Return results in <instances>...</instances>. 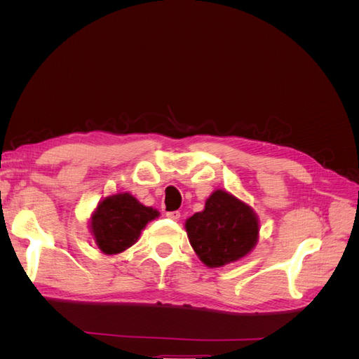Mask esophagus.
I'll return each mask as SVG.
<instances>
[{"label": "esophagus", "instance_id": "esophagus-1", "mask_svg": "<svg viewBox=\"0 0 359 359\" xmlns=\"http://www.w3.org/2000/svg\"><path fill=\"white\" fill-rule=\"evenodd\" d=\"M166 217L170 220H178L181 217V212L180 211H169V212H166Z\"/></svg>", "mask_w": 359, "mask_h": 359}]
</instances>
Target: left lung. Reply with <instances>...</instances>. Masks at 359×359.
Listing matches in <instances>:
<instances>
[{"instance_id": "8db88e82", "label": "left lung", "mask_w": 359, "mask_h": 359, "mask_svg": "<svg viewBox=\"0 0 359 359\" xmlns=\"http://www.w3.org/2000/svg\"><path fill=\"white\" fill-rule=\"evenodd\" d=\"M191 247L208 266H223L241 259L257 241L256 215L232 194L217 190L205 210L186 222Z\"/></svg>"}]
</instances>
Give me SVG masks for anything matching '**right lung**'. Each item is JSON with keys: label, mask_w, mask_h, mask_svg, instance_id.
Here are the masks:
<instances>
[{"label": "right lung", "mask_w": 359, "mask_h": 359, "mask_svg": "<svg viewBox=\"0 0 359 359\" xmlns=\"http://www.w3.org/2000/svg\"><path fill=\"white\" fill-rule=\"evenodd\" d=\"M157 215L158 211L139 203L128 193L106 198L93 214L95 243L106 255L121 253L136 243L140 231Z\"/></svg>", "instance_id": "1"}]
</instances>
